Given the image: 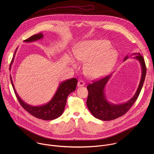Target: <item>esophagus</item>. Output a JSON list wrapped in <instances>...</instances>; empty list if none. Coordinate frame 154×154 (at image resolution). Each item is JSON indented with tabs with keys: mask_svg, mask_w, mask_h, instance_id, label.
<instances>
[{
	"mask_svg": "<svg viewBox=\"0 0 154 154\" xmlns=\"http://www.w3.org/2000/svg\"><path fill=\"white\" fill-rule=\"evenodd\" d=\"M85 85V82L82 81H79L78 82V87H83Z\"/></svg>",
	"mask_w": 154,
	"mask_h": 154,
	"instance_id": "esophagus-1",
	"label": "esophagus"
}]
</instances>
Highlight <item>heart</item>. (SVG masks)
Instances as JSON below:
<instances>
[{"label":"heart","mask_w":154,"mask_h":154,"mask_svg":"<svg viewBox=\"0 0 154 154\" xmlns=\"http://www.w3.org/2000/svg\"><path fill=\"white\" fill-rule=\"evenodd\" d=\"M111 47L106 40H86L77 45L73 56L78 62H85L84 70L88 78L98 79L109 73L118 60L117 51ZM69 59L72 66L76 67L71 55Z\"/></svg>","instance_id":"1"}]
</instances>
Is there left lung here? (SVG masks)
Instances as JSON below:
<instances>
[{
    "mask_svg": "<svg viewBox=\"0 0 154 154\" xmlns=\"http://www.w3.org/2000/svg\"><path fill=\"white\" fill-rule=\"evenodd\" d=\"M132 55H134L133 59L138 60L140 63L142 75L139 84L134 95L127 102L114 104L107 100L105 88L112 75V73L87 86L88 96L87 105L92 115L95 118L104 121H110L120 117L129 111L139 97L145 81L146 68L144 59L139 53H133L131 56ZM129 56L127 55L124 61L126 60Z\"/></svg>",
    "mask_w": 154,
    "mask_h": 154,
    "instance_id": "1",
    "label": "left lung"
}]
</instances>
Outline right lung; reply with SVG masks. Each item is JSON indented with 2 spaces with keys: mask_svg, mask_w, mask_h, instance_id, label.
Wrapping results in <instances>:
<instances>
[{
  "mask_svg": "<svg viewBox=\"0 0 154 154\" xmlns=\"http://www.w3.org/2000/svg\"><path fill=\"white\" fill-rule=\"evenodd\" d=\"M43 34L42 32H40L39 34L31 36L27 40H24L23 42H34L37 40L43 39ZM17 49L18 48L16 49L12 60L11 61L9 67L10 70H11L12 65L14 61V58ZM10 78L16 97H17L19 103L22 106V107L35 117L44 120H54L58 118L62 114L65 110L67 96L76 89V85L78 83V80L76 78H72L70 79L62 81L60 83L54 95L48 103L43 105L34 106L26 103L20 98L15 90L11 75Z\"/></svg>",
  "mask_w": 154,
  "mask_h": 154,
  "instance_id": "right-lung-1",
  "label": "right lung"
}]
</instances>
